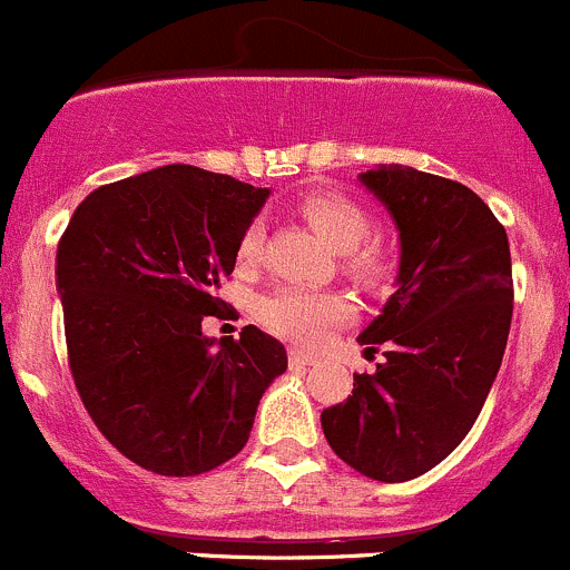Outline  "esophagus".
Segmentation results:
<instances>
[{"mask_svg":"<svg viewBox=\"0 0 570 570\" xmlns=\"http://www.w3.org/2000/svg\"><path fill=\"white\" fill-rule=\"evenodd\" d=\"M287 360H291V365H313V363H318V357H315V354L302 352V348H291V352H287Z\"/></svg>","mask_w":570,"mask_h":570,"instance_id":"34e87169","label":"esophagus"}]
</instances>
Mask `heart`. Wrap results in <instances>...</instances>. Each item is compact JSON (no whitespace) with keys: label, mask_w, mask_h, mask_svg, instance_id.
Masks as SVG:
<instances>
[{"label":"heart","mask_w":570,"mask_h":570,"mask_svg":"<svg viewBox=\"0 0 570 570\" xmlns=\"http://www.w3.org/2000/svg\"><path fill=\"white\" fill-rule=\"evenodd\" d=\"M298 213L332 249L343 252V272L354 283L371 291L387 285L393 263L385 246L368 238L371 216L365 207L337 190H309L298 199ZM261 252L263 227L249 224L238 240V266L252 268L261 261ZM346 315L348 304L343 296L296 285L279 287L261 304L263 326L298 346H318Z\"/></svg>","instance_id":"obj_1"}]
</instances>
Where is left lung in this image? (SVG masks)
I'll return each mask as SVG.
<instances>
[{"label": "left lung", "mask_w": 570, "mask_h": 570, "mask_svg": "<svg viewBox=\"0 0 570 570\" xmlns=\"http://www.w3.org/2000/svg\"><path fill=\"white\" fill-rule=\"evenodd\" d=\"M360 183L399 227L396 293L357 337L385 348L354 374L346 402L321 413L332 452L376 482H407L460 446L504 357L512 318L507 233L471 188L410 166Z\"/></svg>", "instance_id": "left-lung-1"}]
</instances>
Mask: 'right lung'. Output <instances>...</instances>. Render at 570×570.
<instances>
[{
    "label": "right lung",
    "instance_id": "obj_1",
    "mask_svg": "<svg viewBox=\"0 0 570 570\" xmlns=\"http://www.w3.org/2000/svg\"><path fill=\"white\" fill-rule=\"evenodd\" d=\"M268 188L196 166L101 185L58 244V293L77 393L101 435L160 476H196L249 441L257 404L287 368L257 326L202 335ZM222 318V315H218Z\"/></svg>",
    "mask_w": 570,
    "mask_h": 570
}]
</instances>
